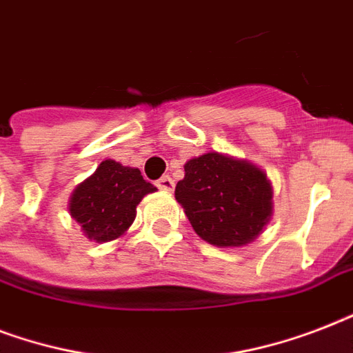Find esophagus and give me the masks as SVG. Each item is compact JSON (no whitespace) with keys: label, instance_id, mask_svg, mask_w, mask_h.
I'll use <instances>...</instances> for the list:
<instances>
[{"label":"esophagus","instance_id":"1","mask_svg":"<svg viewBox=\"0 0 353 353\" xmlns=\"http://www.w3.org/2000/svg\"><path fill=\"white\" fill-rule=\"evenodd\" d=\"M157 187L161 188V190H165V192H172L174 190V179H172L170 176H163L157 181Z\"/></svg>","mask_w":353,"mask_h":353}]
</instances>
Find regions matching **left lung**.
I'll return each instance as SVG.
<instances>
[{
	"label": "left lung",
	"instance_id": "obj_1",
	"mask_svg": "<svg viewBox=\"0 0 353 353\" xmlns=\"http://www.w3.org/2000/svg\"><path fill=\"white\" fill-rule=\"evenodd\" d=\"M176 199L196 234L216 247L249 245L273 218L268 174L251 161L220 152L185 163Z\"/></svg>",
	"mask_w": 353,
	"mask_h": 353
}]
</instances>
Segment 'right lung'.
Wrapping results in <instances>:
<instances>
[{
    "instance_id": "obj_1",
    "label": "right lung",
    "mask_w": 353,
    "mask_h": 353,
    "mask_svg": "<svg viewBox=\"0 0 353 353\" xmlns=\"http://www.w3.org/2000/svg\"><path fill=\"white\" fill-rule=\"evenodd\" d=\"M155 190L152 183L143 179L139 168L106 159L74 187L69 198V214L88 240L106 243L126 234L141 199Z\"/></svg>"
}]
</instances>
